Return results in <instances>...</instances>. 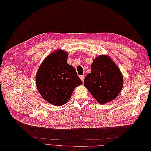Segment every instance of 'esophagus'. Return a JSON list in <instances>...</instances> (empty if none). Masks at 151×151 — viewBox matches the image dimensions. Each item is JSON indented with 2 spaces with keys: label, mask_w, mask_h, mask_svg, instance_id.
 I'll list each match as a JSON object with an SVG mask.
<instances>
[{
  "label": "esophagus",
  "mask_w": 151,
  "mask_h": 151,
  "mask_svg": "<svg viewBox=\"0 0 151 151\" xmlns=\"http://www.w3.org/2000/svg\"><path fill=\"white\" fill-rule=\"evenodd\" d=\"M84 78H85V76H84V75H82V76H81V79L82 82H84Z\"/></svg>",
  "instance_id": "esophagus-1"
}]
</instances>
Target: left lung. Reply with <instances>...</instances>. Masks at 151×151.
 Listing matches in <instances>:
<instances>
[{"label": "left lung", "mask_w": 151, "mask_h": 151, "mask_svg": "<svg viewBox=\"0 0 151 151\" xmlns=\"http://www.w3.org/2000/svg\"><path fill=\"white\" fill-rule=\"evenodd\" d=\"M84 85L99 104H104L117 97L123 87V75L110 56L100 55L93 60L91 72Z\"/></svg>", "instance_id": "left-lung-1"}]
</instances>
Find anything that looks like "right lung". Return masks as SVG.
Wrapping results in <instances>:
<instances>
[{"instance_id":"right-lung-1","label":"right lung","mask_w":151,"mask_h":151,"mask_svg":"<svg viewBox=\"0 0 151 151\" xmlns=\"http://www.w3.org/2000/svg\"><path fill=\"white\" fill-rule=\"evenodd\" d=\"M68 54L58 49L49 54L36 73L37 90L45 101L60 106L66 104L77 86L82 84L75 69L67 63Z\"/></svg>"}]
</instances>
